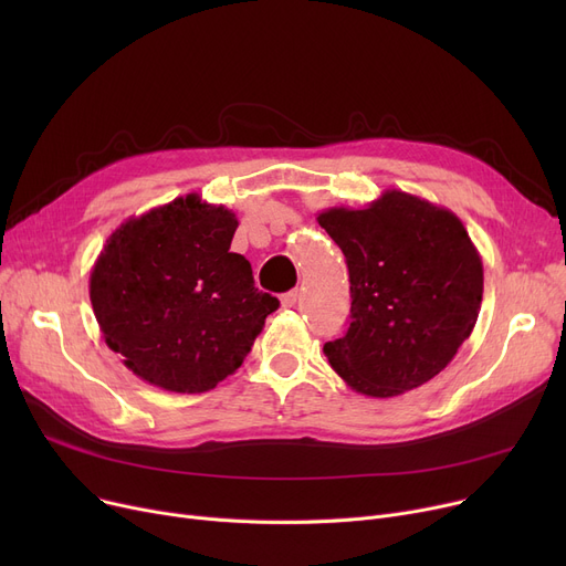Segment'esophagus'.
Wrapping results in <instances>:
<instances>
[{
  "label": "esophagus",
  "mask_w": 566,
  "mask_h": 566,
  "mask_svg": "<svg viewBox=\"0 0 566 566\" xmlns=\"http://www.w3.org/2000/svg\"><path fill=\"white\" fill-rule=\"evenodd\" d=\"M280 301H282V307H295V303L301 301V291H298V289H293V291L284 293Z\"/></svg>",
  "instance_id": "34e87169"
}]
</instances>
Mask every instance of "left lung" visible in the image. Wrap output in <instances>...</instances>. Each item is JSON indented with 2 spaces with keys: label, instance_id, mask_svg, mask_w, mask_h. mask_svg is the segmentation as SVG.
Returning a JSON list of instances; mask_svg holds the SVG:
<instances>
[{
  "label": "left lung",
  "instance_id": "1",
  "mask_svg": "<svg viewBox=\"0 0 566 566\" xmlns=\"http://www.w3.org/2000/svg\"><path fill=\"white\" fill-rule=\"evenodd\" d=\"M316 220L346 256L353 298L348 333L323 346L331 367L374 399L438 376L482 307V256L463 222L401 190L365 208H325Z\"/></svg>",
  "mask_w": 566,
  "mask_h": 566
}]
</instances>
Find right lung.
Returning <instances> with one entry per match:
<instances>
[{
  "label": "right lung",
  "instance_id": "obj_1",
  "mask_svg": "<svg viewBox=\"0 0 566 566\" xmlns=\"http://www.w3.org/2000/svg\"><path fill=\"white\" fill-rule=\"evenodd\" d=\"M238 227L197 192L128 218L105 241L88 277L105 344L142 380L199 395L243 365L265 316L280 307L229 252Z\"/></svg>",
  "mask_w": 566,
  "mask_h": 566
}]
</instances>
